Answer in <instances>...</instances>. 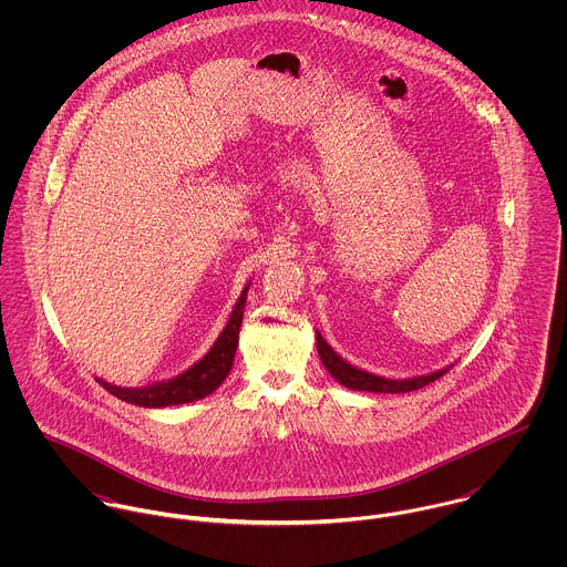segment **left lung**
Returning <instances> with one entry per match:
<instances>
[{
    "instance_id": "obj_1",
    "label": "left lung",
    "mask_w": 567,
    "mask_h": 567,
    "mask_svg": "<svg viewBox=\"0 0 567 567\" xmlns=\"http://www.w3.org/2000/svg\"><path fill=\"white\" fill-rule=\"evenodd\" d=\"M317 351L321 355V362L324 364V369L329 371V375L340 382L344 389H351V391H367V393H410V391H416V389H423L425 384L439 380L443 373H447L452 369L450 367H443L439 371H432V373H425V375H414V378H408V380H393V378H382V375H375V373H369L364 369H358L353 364H349L347 360H342L324 340L323 336L317 331Z\"/></svg>"
}]
</instances>
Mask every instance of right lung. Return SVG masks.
I'll return each instance as SVG.
<instances>
[{
	"mask_svg": "<svg viewBox=\"0 0 567 567\" xmlns=\"http://www.w3.org/2000/svg\"><path fill=\"white\" fill-rule=\"evenodd\" d=\"M250 281L244 286L234 312L212 349L187 371L172 380H162L153 382L148 386H137V389H126V386H115L102 378H97L100 386H104L111 395H115L122 402L128 404L142 405V408H165V405L189 404L198 402L207 395H212L229 375L238 349V336L243 327L244 306H246V292H248Z\"/></svg>",
	"mask_w": 567,
	"mask_h": 567,
	"instance_id": "right-lung-1",
	"label": "right lung"
}]
</instances>
